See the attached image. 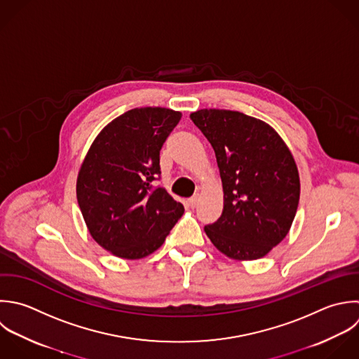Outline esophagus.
<instances>
[{
  "instance_id": "34e87169",
  "label": "esophagus",
  "mask_w": 359,
  "mask_h": 359,
  "mask_svg": "<svg viewBox=\"0 0 359 359\" xmlns=\"http://www.w3.org/2000/svg\"><path fill=\"white\" fill-rule=\"evenodd\" d=\"M197 201H198V197L197 196H193L191 198H189V207L190 208H194L197 205Z\"/></svg>"
}]
</instances>
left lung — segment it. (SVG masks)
Returning a JSON list of instances; mask_svg holds the SVG:
<instances>
[{
    "label": "left lung",
    "instance_id": "left-lung-1",
    "mask_svg": "<svg viewBox=\"0 0 359 359\" xmlns=\"http://www.w3.org/2000/svg\"><path fill=\"white\" fill-rule=\"evenodd\" d=\"M214 148L224 210L204 228L214 246L235 260L264 257L290 232L301 183L294 156L267 123L233 110L190 114Z\"/></svg>",
    "mask_w": 359,
    "mask_h": 359
}]
</instances>
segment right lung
I'll list each match as a JSON object with an SVG mask.
<instances>
[{
  "label": "right lung",
  "instance_id": "obj_1",
  "mask_svg": "<svg viewBox=\"0 0 359 359\" xmlns=\"http://www.w3.org/2000/svg\"><path fill=\"white\" fill-rule=\"evenodd\" d=\"M182 113L131 109L92 142L76 179V200L92 238L111 255L137 260L159 249L184 207L159 180V152Z\"/></svg>",
  "mask_w": 359,
  "mask_h": 359
}]
</instances>
